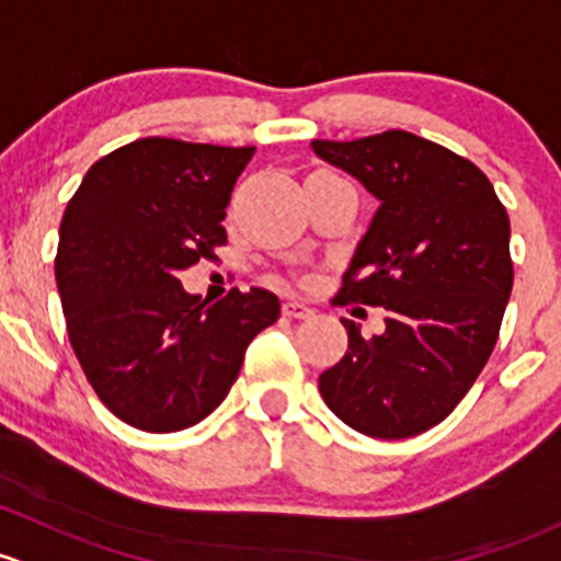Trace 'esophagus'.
<instances>
[{"label": "esophagus", "instance_id": "esophagus-1", "mask_svg": "<svg viewBox=\"0 0 561 561\" xmlns=\"http://www.w3.org/2000/svg\"><path fill=\"white\" fill-rule=\"evenodd\" d=\"M283 316H288V319H308V316H313V310L305 302H299V299H286L283 302Z\"/></svg>", "mask_w": 561, "mask_h": 561}]
</instances>
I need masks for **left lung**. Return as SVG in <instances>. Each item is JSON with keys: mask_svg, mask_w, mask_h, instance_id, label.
I'll use <instances>...</instances> for the list:
<instances>
[{"mask_svg": "<svg viewBox=\"0 0 561 561\" xmlns=\"http://www.w3.org/2000/svg\"><path fill=\"white\" fill-rule=\"evenodd\" d=\"M310 146L380 202L337 302L386 310L373 337L343 319L348 351L319 391L362 435H421L459 405L500 337L513 288L507 210L472 161L410 131Z\"/></svg>", "mask_w": 561, "mask_h": 561, "instance_id": "1", "label": "left lung"}]
</instances>
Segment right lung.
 <instances>
[{
  "instance_id": "1",
  "label": "right lung",
  "mask_w": 561,
  "mask_h": 561,
  "mask_svg": "<svg viewBox=\"0 0 561 561\" xmlns=\"http://www.w3.org/2000/svg\"><path fill=\"white\" fill-rule=\"evenodd\" d=\"M253 148L146 137L85 172L59 229L56 286L96 397L129 426L199 424L238 380L248 343L278 321L267 288L207 305L178 280L227 242L229 196Z\"/></svg>"
}]
</instances>
